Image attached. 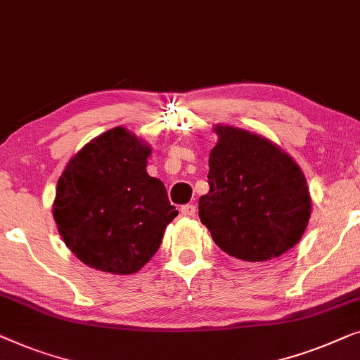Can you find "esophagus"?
<instances>
[{"instance_id":"obj_1","label":"esophagus","mask_w":360,"mask_h":360,"mask_svg":"<svg viewBox=\"0 0 360 360\" xmlns=\"http://www.w3.org/2000/svg\"><path fill=\"white\" fill-rule=\"evenodd\" d=\"M195 212H197L195 205H192V204H187V205L181 207V214L187 217V219H191V217H195Z\"/></svg>"}]
</instances>
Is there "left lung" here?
Wrapping results in <instances>:
<instances>
[{
  "mask_svg": "<svg viewBox=\"0 0 360 360\" xmlns=\"http://www.w3.org/2000/svg\"><path fill=\"white\" fill-rule=\"evenodd\" d=\"M209 155V194L199 219L215 245L236 259H277L300 241L311 197L300 166L259 134L217 124Z\"/></svg>",
  "mask_w": 360,
  "mask_h": 360,
  "instance_id": "8db88e82",
  "label": "left lung"
}]
</instances>
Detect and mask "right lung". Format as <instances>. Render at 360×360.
<instances>
[{
	"instance_id": "add662e5",
	"label": "right lung",
	"mask_w": 360,
	"mask_h": 360,
	"mask_svg": "<svg viewBox=\"0 0 360 360\" xmlns=\"http://www.w3.org/2000/svg\"><path fill=\"white\" fill-rule=\"evenodd\" d=\"M151 146L114 127L72 156L57 182L53 220L86 266L135 274L148 262L178 210L158 178L146 173Z\"/></svg>"
}]
</instances>
